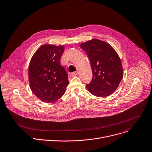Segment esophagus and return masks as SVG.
Wrapping results in <instances>:
<instances>
[{
	"label": "esophagus",
	"instance_id": "obj_1",
	"mask_svg": "<svg viewBox=\"0 0 152 152\" xmlns=\"http://www.w3.org/2000/svg\"><path fill=\"white\" fill-rule=\"evenodd\" d=\"M77 73H78V72H72V73H71V76H76V75H77Z\"/></svg>",
	"mask_w": 152,
	"mask_h": 152
}]
</instances>
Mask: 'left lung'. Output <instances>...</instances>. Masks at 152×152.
<instances>
[{
    "label": "left lung",
    "mask_w": 152,
    "mask_h": 152,
    "mask_svg": "<svg viewBox=\"0 0 152 152\" xmlns=\"http://www.w3.org/2000/svg\"><path fill=\"white\" fill-rule=\"evenodd\" d=\"M91 66L92 79L86 85L89 92L96 96L105 97L118 88L124 76L121 59L107 42L96 39L80 43Z\"/></svg>",
    "instance_id": "1"
}]
</instances>
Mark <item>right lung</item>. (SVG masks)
I'll return each instance as SVG.
<instances>
[{"instance_id": "add662e5", "label": "right lung", "mask_w": 152, "mask_h": 152, "mask_svg": "<svg viewBox=\"0 0 152 152\" xmlns=\"http://www.w3.org/2000/svg\"><path fill=\"white\" fill-rule=\"evenodd\" d=\"M64 50L62 45H42L32 56L28 66V81L33 93L42 102H56L69 84L65 68L60 65Z\"/></svg>"}]
</instances>
